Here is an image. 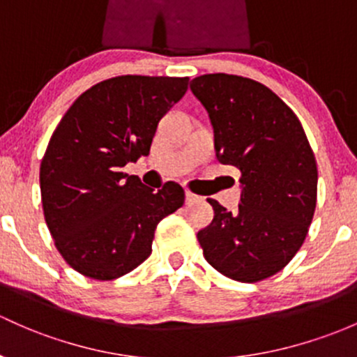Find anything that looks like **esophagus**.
<instances>
[{
    "instance_id": "esophagus-1",
    "label": "esophagus",
    "mask_w": 357,
    "mask_h": 357,
    "mask_svg": "<svg viewBox=\"0 0 357 357\" xmlns=\"http://www.w3.org/2000/svg\"><path fill=\"white\" fill-rule=\"evenodd\" d=\"M201 201V197H199V195H195V194H192V192H189V190H187L185 192V204H194V202H199Z\"/></svg>"
}]
</instances>
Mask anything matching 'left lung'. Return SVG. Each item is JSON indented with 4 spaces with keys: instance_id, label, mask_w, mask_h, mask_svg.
Listing matches in <instances>:
<instances>
[{
    "instance_id": "8db88e82",
    "label": "left lung",
    "mask_w": 357,
    "mask_h": 357,
    "mask_svg": "<svg viewBox=\"0 0 357 357\" xmlns=\"http://www.w3.org/2000/svg\"><path fill=\"white\" fill-rule=\"evenodd\" d=\"M190 91L208 110L218 160L241 172L238 211L209 199L202 254L226 278L262 281L305 241L317 206L315 155L293 110L262 83L214 73L194 78Z\"/></svg>"
}]
</instances>
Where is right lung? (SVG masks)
I'll return each mask as SVG.
<instances>
[{
	"label": "right lung",
	"mask_w": 357,
	"mask_h": 357,
	"mask_svg": "<svg viewBox=\"0 0 357 357\" xmlns=\"http://www.w3.org/2000/svg\"><path fill=\"white\" fill-rule=\"evenodd\" d=\"M189 78L117 76L79 95L40 163L45 223L79 274L110 281L151 254L155 229L182 208L183 189L155 192L122 167L148 155L158 122L185 95Z\"/></svg>",
	"instance_id": "add662e5"
}]
</instances>
